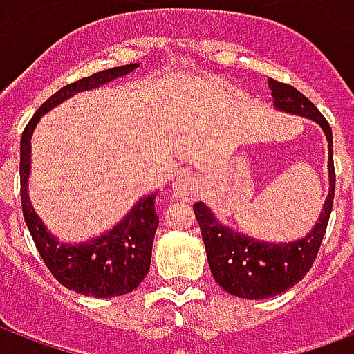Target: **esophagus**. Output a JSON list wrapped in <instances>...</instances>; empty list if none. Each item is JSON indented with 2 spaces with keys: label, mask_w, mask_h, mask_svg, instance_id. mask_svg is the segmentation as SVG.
Masks as SVG:
<instances>
[{
  "label": "esophagus",
  "mask_w": 354,
  "mask_h": 354,
  "mask_svg": "<svg viewBox=\"0 0 354 354\" xmlns=\"http://www.w3.org/2000/svg\"><path fill=\"white\" fill-rule=\"evenodd\" d=\"M197 189H199V180L192 174L180 176L172 182V193L180 199H192Z\"/></svg>",
  "instance_id": "34e87169"
}]
</instances>
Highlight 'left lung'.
<instances>
[{"label":"left lung","instance_id":"8db88e82","mask_svg":"<svg viewBox=\"0 0 354 354\" xmlns=\"http://www.w3.org/2000/svg\"><path fill=\"white\" fill-rule=\"evenodd\" d=\"M274 109L311 119L319 124L328 142V197L319 220L301 239L290 243H267L239 233L222 223L205 203H195L193 212L199 222L201 235L207 248V258L214 281L227 294L245 299H266L282 294L304 279L319 254L326 233L328 220L334 205L335 172L332 129L309 98L297 88L269 80Z\"/></svg>","mask_w":354,"mask_h":354}]
</instances>
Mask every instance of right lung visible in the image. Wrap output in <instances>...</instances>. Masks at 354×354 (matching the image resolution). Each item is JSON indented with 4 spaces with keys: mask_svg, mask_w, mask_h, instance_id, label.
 Instances as JSON below:
<instances>
[{
    "mask_svg": "<svg viewBox=\"0 0 354 354\" xmlns=\"http://www.w3.org/2000/svg\"><path fill=\"white\" fill-rule=\"evenodd\" d=\"M140 64L117 66L93 73L88 77L66 85L50 96L30 119L20 138V197L22 212L30 235L45 266L62 286L83 296L115 297L129 294L144 281L151 263V246L159 218L155 212V195L149 193L134 205L111 230L83 243H60L41 218L35 214L28 195V180L32 169V136L39 119L58 104L70 100L77 93L100 88L109 81L124 77Z\"/></svg>",
    "mask_w": 354,
    "mask_h": 354,
    "instance_id": "obj_1",
    "label": "right lung"
}]
</instances>
